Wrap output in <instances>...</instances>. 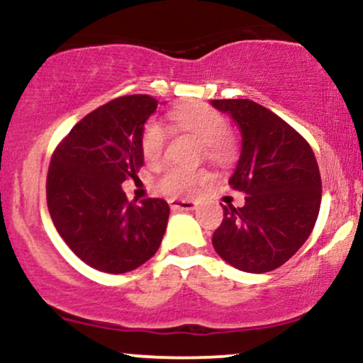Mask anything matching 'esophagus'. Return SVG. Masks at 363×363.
<instances>
[{
	"label": "esophagus",
	"instance_id": "obj_1",
	"mask_svg": "<svg viewBox=\"0 0 363 363\" xmlns=\"http://www.w3.org/2000/svg\"><path fill=\"white\" fill-rule=\"evenodd\" d=\"M170 208L176 211H193L198 208V203L191 199H170Z\"/></svg>",
	"mask_w": 363,
	"mask_h": 363
}]
</instances>
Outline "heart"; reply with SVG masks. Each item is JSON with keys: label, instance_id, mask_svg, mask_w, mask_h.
Wrapping results in <instances>:
<instances>
[{"label": "heart", "instance_id": "obj_1", "mask_svg": "<svg viewBox=\"0 0 363 363\" xmlns=\"http://www.w3.org/2000/svg\"><path fill=\"white\" fill-rule=\"evenodd\" d=\"M172 128L177 131H184L201 141L203 153L210 162L216 165H225L232 160L234 145H232L228 133V121L223 114L213 107L205 104L181 107L170 112L169 116ZM167 135L160 124L152 121L145 126L141 133V153L145 162L150 165H157L164 157ZM208 179L205 170L199 169H169L158 181L162 193L169 196L191 194L198 186H201Z\"/></svg>", "mask_w": 363, "mask_h": 363}]
</instances>
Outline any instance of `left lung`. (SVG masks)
<instances>
[{
	"instance_id": "left-lung-1",
	"label": "left lung",
	"mask_w": 363,
	"mask_h": 363,
	"mask_svg": "<svg viewBox=\"0 0 363 363\" xmlns=\"http://www.w3.org/2000/svg\"><path fill=\"white\" fill-rule=\"evenodd\" d=\"M235 121L242 147L228 179L245 193L242 208L223 206L213 247L245 273L280 268L309 239L320 208V174L314 152L290 124L249 99L211 101Z\"/></svg>"
}]
</instances>
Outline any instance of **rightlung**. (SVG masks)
Instances as JSON below:
<instances>
[{"label":"right lung","mask_w":363,"mask_h":363,"mask_svg":"<svg viewBox=\"0 0 363 363\" xmlns=\"http://www.w3.org/2000/svg\"><path fill=\"white\" fill-rule=\"evenodd\" d=\"M157 106L150 95L114 99L85 116L51 158L45 189L54 227L99 272H133L158 251L167 230V201L133 205L121 187L143 167L141 133Z\"/></svg>","instance_id":"right-lung-1"}]
</instances>
